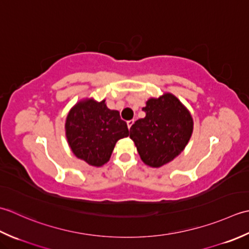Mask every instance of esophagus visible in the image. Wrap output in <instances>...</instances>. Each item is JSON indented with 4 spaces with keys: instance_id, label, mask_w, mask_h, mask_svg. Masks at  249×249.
I'll return each instance as SVG.
<instances>
[{
    "instance_id": "34e87169",
    "label": "esophagus",
    "mask_w": 249,
    "mask_h": 249,
    "mask_svg": "<svg viewBox=\"0 0 249 249\" xmlns=\"http://www.w3.org/2000/svg\"><path fill=\"white\" fill-rule=\"evenodd\" d=\"M134 124V119H131V120H129V121H128V128L130 129L131 126H132V124Z\"/></svg>"
}]
</instances>
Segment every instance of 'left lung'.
Here are the masks:
<instances>
[{
    "mask_svg": "<svg viewBox=\"0 0 249 249\" xmlns=\"http://www.w3.org/2000/svg\"><path fill=\"white\" fill-rule=\"evenodd\" d=\"M143 110L145 118L132 124L130 138L144 163L159 167L184 150L192 134L194 121L185 106L171 93L148 100Z\"/></svg>",
    "mask_w": 249,
    "mask_h": 249,
    "instance_id": "obj_1",
    "label": "left lung"
}]
</instances>
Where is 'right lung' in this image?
Masks as SVG:
<instances>
[{
  "label": "right lung",
  "mask_w": 249,
  "mask_h": 249,
  "mask_svg": "<svg viewBox=\"0 0 249 249\" xmlns=\"http://www.w3.org/2000/svg\"><path fill=\"white\" fill-rule=\"evenodd\" d=\"M65 130L74 155L94 166L106 163L117 141L129 135L119 111L107 108L105 100L90 99L76 104L68 115Z\"/></svg>",
  "instance_id": "obj_1"
}]
</instances>
